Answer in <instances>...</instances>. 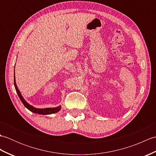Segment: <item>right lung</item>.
I'll return each mask as SVG.
<instances>
[{"label": "right lung", "instance_id": "add662e5", "mask_svg": "<svg viewBox=\"0 0 156 156\" xmlns=\"http://www.w3.org/2000/svg\"><path fill=\"white\" fill-rule=\"evenodd\" d=\"M14 85H15L16 91V92H17V94L19 96L20 100L21 101L23 104L24 105L25 107L27 109H29V111L33 112H34V113L41 114V115H49V114L58 112L61 109L60 106H59V107H55V108H37L34 107L33 106L28 104L27 102L25 101V99L23 98L22 95L21 94V92H19V89L17 88V86H16V84L15 76H14Z\"/></svg>", "mask_w": 156, "mask_h": 156}]
</instances>
